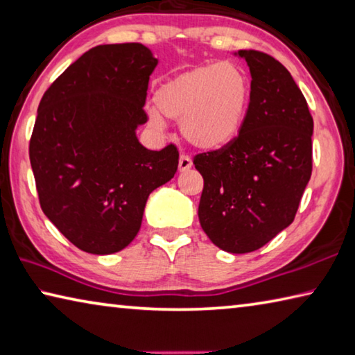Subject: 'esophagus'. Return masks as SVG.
Wrapping results in <instances>:
<instances>
[{
  "mask_svg": "<svg viewBox=\"0 0 355 355\" xmlns=\"http://www.w3.org/2000/svg\"><path fill=\"white\" fill-rule=\"evenodd\" d=\"M191 166H193V162H191L189 155L181 154V157H179V171H187Z\"/></svg>",
  "mask_w": 355,
  "mask_h": 355,
  "instance_id": "obj_1",
  "label": "esophagus"
}]
</instances>
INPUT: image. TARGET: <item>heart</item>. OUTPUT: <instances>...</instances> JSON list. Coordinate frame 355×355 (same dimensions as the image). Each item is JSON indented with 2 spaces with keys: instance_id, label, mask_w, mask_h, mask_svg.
I'll use <instances>...</instances> for the list:
<instances>
[{
  "instance_id": "1",
  "label": "heart",
  "mask_w": 355,
  "mask_h": 355,
  "mask_svg": "<svg viewBox=\"0 0 355 355\" xmlns=\"http://www.w3.org/2000/svg\"><path fill=\"white\" fill-rule=\"evenodd\" d=\"M250 80L231 62L206 64L165 80L154 93L157 110L149 123L164 128V118L181 120V132L191 145L215 151L239 135L250 104Z\"/></svg>"
}]
</instances>
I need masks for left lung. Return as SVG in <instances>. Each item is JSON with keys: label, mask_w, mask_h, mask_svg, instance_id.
Wrapping results in <instances>:
<instances>
[{"label": "left lung", "mask_w": 355, "mask_h": 355, "mask_svg": "<svg viewBox=\"0 0 355 355\" xmlns=\"http://www.w3.org/2000/svg\"><path fill=\"white\" fill-rule=\"evenodd\" d=\"M251 93L239 137L195 155L204 179L202 231L220 250L252 252L295 220L312 174L313 118L290 71L271 55L240 49Z\"/></svg>", "instance_id": "obj_1"}]
</instances>
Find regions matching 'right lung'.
I'll return each mask as SVG.
<instances>
[{
    "label": "right lung",
    "instance_id": "obj_1",
    "mask_svg": "<svg viewBox=\"0 0 355 355\" xmlns=\"http://www.w3.org/2000/svg\"><path fill=\"white\" fill-rule=\"evenodd\" d=\"M141 43L99 45L49 85L29 159L43 214L80 251L105 256L139 234L148 196L178 170L174 145L151 151L135 130L157 67Z\"/></svg>",
    "mask_w": 355,
    "mask_h": 355
}]
</instances>
